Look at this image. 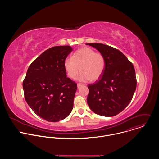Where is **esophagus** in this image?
<instances>
[{"instance_id": "obj_1", "label": "esophagus", "mask_w": 159, "mask_h": 159, "mask_svg": "<svg viewBox=\"0 0 159 159\" xmlns=\"http://www.w3.org/2000/svg\"><path fill=\"white\" fill-rule=\"evenodd\" d=\"M82 85V84H80V83H79V84H77V87H78V89H79Z\"/></svg>"}]
</instances>
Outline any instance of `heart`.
I'll list each match as a JSON object with an SVG mask.
<instances>
[{
    "instance_id": "obj_1",
    "label": "heart",
    "mask_w": 159,
    "mask_h": 159,
    "mask_svg": "<svg viewBox=\"0 0 159 159\" xmlns=\"http://www.w3.org/2000/svg\"><path fill=\"white\" fill-rule=\"evenodd\" d=\"M63 66L69 78L75 79L80 72L78 80L82 82L96 81L103 74L106 67L104 56L89 47H82L76 51L72 57L65 59Z\"/></svg>"
}]
</instances>
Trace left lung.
Returning a JSON list of instances; mask_svg holds the SVG:
<instances>
[{
	"mask_svg": "<svg viewBox=\"0 0 159 159\" xmlns=\"http://www.w3.org/2000/svg\"><path fill=\"white\" fill-rule=\"evenodd\" d=\"M96 48L106 59L102 76L88 85L87 104L96 114L114 116L131 101L137 87V78L133 63L120 50L101 43H87Z\"/></svg>",
	"mask_w": 159,
	"mask_h": 159,
	"instance_id": "1",
	"label": "left lung"
}]
</instances>
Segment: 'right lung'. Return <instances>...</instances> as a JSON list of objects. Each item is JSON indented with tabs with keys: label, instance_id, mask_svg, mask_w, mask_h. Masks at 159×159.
Returning a JSON list of instances; mask_svg holds the SVG:
<instances>
[{
	"label": "right lung",
	"instance_id": "right-lung-1",
	"mask_svg": "<svg viewBox=\"0 0 159 159\" xmlns=\"http://www.w3.org/2000/svg\"><path fill=\"white\" fill-rule=\"evenodd\" d=\"M70 46L52 47L30 65L22 83L26 102L36 115L57 122L70 115L77 84L66 77L63 63Z\"/></svg>",
	"mask_w": 159,
	"mask_h": 159
}]
</instances>
